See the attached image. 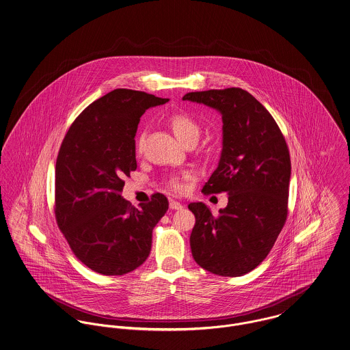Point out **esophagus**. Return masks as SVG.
<instances>
[{"instance_id":"esophagus-1","label":"esophagus","mask_w":350,"mask_h":350,"mask_svg":"<svg viewBox=\"0 0 350 350\" xmlns=\"http://www.w3.org/2000/svg\"><path fill=\"white\" fill-rule=\"evenodd\" d=\"M170 208H171V210H182V208H183V204L179 203V202H176V200H171V202H170Z\"/></svg>"}]
</instances>
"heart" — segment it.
I'll return each mask as SVG.
<instances>
[{"instance_id":"heart-1","label":"heart","mask_w":350,"mask_h":350,"mask_svg":"<svg viewBox=\"0 0 350 350\" xmlns=\"http://www.w3.org/2000/svg\"><path fill=\"white\" fill-rule=\"evenodd\" d=\"M168 124L171 127V130L174 131V134L176 135V138L180 142H186L188 138H198L199 135V124L195 122V119L183 114V113H178V114H172L168 118ZM143 147V135H140L137 140V150L142 151ZM189 178L188 174H182V175H175L167 179V187L170 189H172L174 192H182L185 189V180Z\"/></svg>"}]
</instances>
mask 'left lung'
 I'll return each instance as SVG.
<instances>
[{
    "label": "left lung",
    "mask_w": 350,
    "mask_h": 350,
    "mask_svg": "<svg viewBox=\"0 0 350 350\" xmlns=\"http://www.w3.org/2000/svg\"><path fill=\"white\" fill-rule=\"evenodd\" d=\"M183 100L221 113L223 150L203 193H228L212 215L189 203L195 215L189 245L193 260L211 273L243 276L268 256L288 216L291 157L276 120L254 95L239 89L187 93Z\"/></svg>",
    "instance_id": "1"
}]
</instances>
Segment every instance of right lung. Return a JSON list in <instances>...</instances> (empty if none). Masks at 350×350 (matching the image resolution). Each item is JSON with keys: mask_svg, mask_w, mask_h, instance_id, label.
Masks as SVG:
<instances>
[{"mask_svg": "<svg viewBox=\"0 0 350 350\" xmlns=\"http://www.w3.org/2000/svg\"><path fill=\"white\" fill-rule=\"evenodd\" d=\"M167 98L116 89L94 100L71 123L55 163V220L72 254L94 272L120 276L151 251L152 230L168 210L154 193L140 210L122 198L124 178L137 170L140 117Z\"/></svg>", "mask_w": 350, "mask_h": 350, "instance_id": "right-lung-1", "label": "right lung"}]
</instances>
